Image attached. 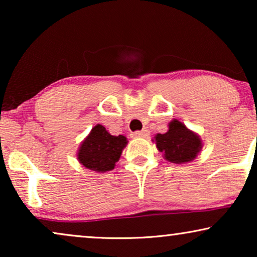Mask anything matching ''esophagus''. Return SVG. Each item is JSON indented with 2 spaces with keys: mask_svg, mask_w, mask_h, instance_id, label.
Here are the masks:
<instances>
[{
  "mask_svg": "<svg viewBox=\"0 0 257 257\" xmlns=\"http://www.w3.org/2000/svg\"><path fill=\"white\" fill-rule=\"evenodd\" d=\"M149 135V131L147 130H143V131H137L131 133L132 138H145V137Z\"/></svg>",
  "mask_w": 257,
  "mask_h": 257,
  "instance_id": "obj_1",
  "label": "esophagus"
}]
</instances>
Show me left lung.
Here are the masks:
<instances>
[{"label":"left lung","instance_id":"1","mask_svg":"<svg viewBox=\"0 0 257 257\" xmlns=\"http://www.w3.org/2000/svg\"><path fill=\"white\" fill-rule=\"evenodd\" d=\"M165 160L173 164L191 163L198 157L203 144L198 133L189 130L184 122L173 119L168 122V131L158 133L152 139Z\"/></svg>","mask_w":257,"mask_h":257}]
</instances>
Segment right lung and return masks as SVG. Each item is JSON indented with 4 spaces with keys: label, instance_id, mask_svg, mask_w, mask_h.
<instances>
[{
    "label": "right lung",
    "instance_id": "1",
    "mask_svg": "<svg viewBox=\"0 0 257 257\" xmlns=\"http://www.w3.org/2000/svg\"><path fill=\"white\" fill-rule=\"evenodd\" d=\"M127 143L126 137L112 136L103 125L97 124L80 143L77 159L90 171L98 173L112 171Z\"/></svg>",
    "mask_w": 257,
    "mask_h": 257
}]
</instances>
